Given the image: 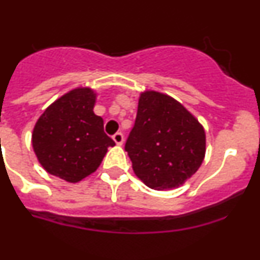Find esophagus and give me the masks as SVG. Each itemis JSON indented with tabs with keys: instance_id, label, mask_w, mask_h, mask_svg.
<instances>
[{
	"instance_id": "34e87169",
	"label": "esophagus",
	"mask_w": 260,
	"mask_h": 260,
	"mask_svg": "<svg viewBox=\"0 0 260 260\" xmlns=\"http://www.w3.org/2000/svg\"><path fill=\"white\" fill-rule=\"evenodd\" d=\"M113 140L117 145H122L123 141H124V136H123L122 132H117L114 136H113Z\"/></svg>"
}]
</instances>
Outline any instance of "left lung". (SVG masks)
<instances>
[{
  "label": "left lung",
  "instance_id": "left-lung-1",
  "mask_svg": "<svg viewBox=\"0 0 260 260\" xmlns=\"http://www.w3.org/2000/svg\"><path fill=\"white\" fill-rule=\"evenodd\" d=\"M124 148L136 175L148 188L165 190L178 188L200 169L206 153V133L175 99L145 91Z\"/></svg>",
  "mask_w": 260,
  "mask_h": 260
}]
</instances>
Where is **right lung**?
<instances>
[{"label":"right lung","mask_w":260,"mask_h":260,"mask_svg":"<svg viewBox=\"0 0 260 260\" xmlns=\"http://www.w3.org/2000/svg\"><path fill=\"white\" fill-rule=\"evenodd\" d=\"M96 94L79 87L44 110L32 131V148L40 165L52 175L77 183L94 173L108 147L115 145L104 132V120L95 115Z\"/></svg>","instance_id":"1"}]
</instances>
